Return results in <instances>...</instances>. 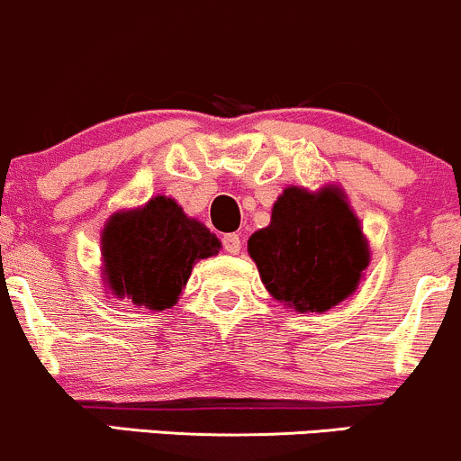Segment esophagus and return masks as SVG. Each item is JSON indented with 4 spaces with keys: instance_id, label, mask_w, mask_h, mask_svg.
Here are the masks:
<instances>
[{
    "instance_id": "obj_1",
    "label": "esophagus",
    "mask_w": 461,
    "mask_h": 461,
    "mask_svg": "<svg viewBox=\"0 0 461 461\" xmlns=\"http://www.w3.org/2000/svg\"><path fill=\"white\" fill-rule=\"evenodd\" d=\"M221 243H224V250L229 254H240L241 250V240L235 232H229V235L221 237Z\"/></svg>"
}]
</instances>
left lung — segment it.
<instances>
[{"label":"left lung","mask_w":461,"mask_h":461,"mask_svg":"<svg viewBox=\"0 0 461 461\" xmlns=\"http://www.w3.org/2000/svg\"><path fill=\"white\" fill-rule=\"evenodd\" d=\"M248 254L265 289L295 312H326L358 289L371 263L369 240L339 185H289L272 221L252 232Z\"/></svg>","instance_id":"1"}]
</instances>
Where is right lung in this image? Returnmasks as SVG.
<instances>
[{
    "instance_id": "obj_1",
    "label": "right lung",
    "mask_w": 461,
    "mask_h": 461,
    "mask_svg": "<svg viewBox=\"0 0 461 461\" xmlns=\"http://www.w3.org/2000/svg\"><path fill=\"white\" fill-rule=\"evenodd\" d=\"M220 248L218 237L175 198L155 196L142 207L116 211L103 226V285L135 306L166 311L178 302L194 265Z\"/></svg>"
}]
</instances>
